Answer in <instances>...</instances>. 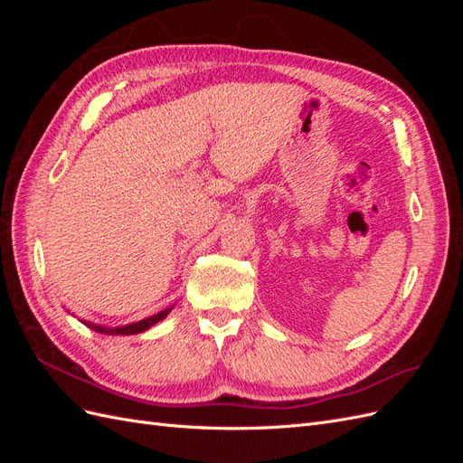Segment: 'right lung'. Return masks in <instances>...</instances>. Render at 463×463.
<instances>
[{
  "label": "right lung",
  "mask_w": 463,
  "mask_h": 463,
  "mask_svg": "<svg viewBox=\"0 0 463 463\" xmlns=\"http://www.w3.org/2000/svg\"><path fill=\"white\" fill-rule=\"evenodd\" d=\"M172 309H164V311H160L158 315H152V317H148V318H145V320H138V322H133V325H128V326H121V328H106V326H98V325H92V322H85V325L89 326V328H92V330H96V332H100V334H114V335H129V334H138V332H145V330H148L152 325H156L158 320H162L167 313H170Z\"/></svg>",
  "instance_id": "right-lung-1"
}]
</instances>
